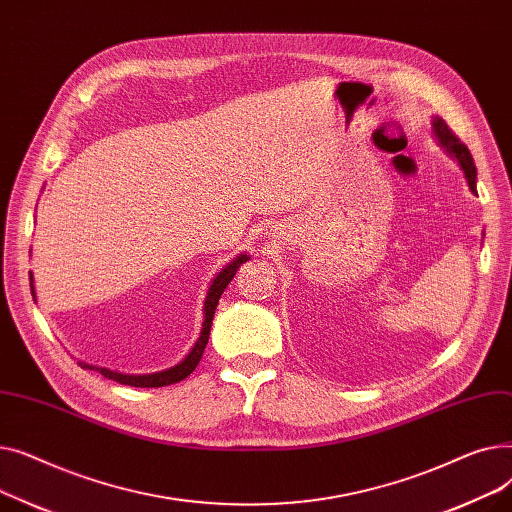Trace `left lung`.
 Listing matches in <instances>:
<instances>
[{
	"instance_id": "obj_1",
	"label": "left lung",
	"mask_w": 512,
	"mask_h": 512,
	"mask_svg": "<svg viewBox=\"0 0 512 512\" xmlns=\"http://www.w3.org/2000/svg\"><path fill=\"white\" fill-rule=\"evenodd\" d=\"M432 132H434L436 141L440 143V147L456 161V164L461 166L465 180L469 184V191L473 195H477V168L473 164V157H471L467 145L456 139L454 132L448 128V124L438 116L432 120Z\"/></svg>"
}]
</instances>
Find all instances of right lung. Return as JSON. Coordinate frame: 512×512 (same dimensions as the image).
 <instances>
[{"label":"right lung","mask_w":512,"mask_h":512,"mask_svg":"<svg viewBox=\"0 0 512 512\" xmlns=\"http://www.w3.org/2000/svg\"><path fill=\"white\" fill-rule=\"evenodd\" d=\"M249 261V255L247 253H240L238 257H234L228 265H224L222 270L213 276L209 288H207V294H205V303H203V324H201V334L195 342V346L188 351V355L176 363L174 367H168L164 371H155V373H122V371H114V369H107V367H97V365H91V363H85V361H78V365L83 369H91V371H99L103 378L107 380H114L118 384H124V386H134V388H161V386H170V384H176L184 378H188L195 371V367L199 365L201 357H203V351L207 346V340H209V330H211V321H213V313H215V307H218V301L224 294L226 286L230 284V280L236 276L238 267ZM31 274V292H33V299L37 297L35 294V280H33V272Z\"/></svg>","instance_id":"right-lung-1"}]
</instances>
